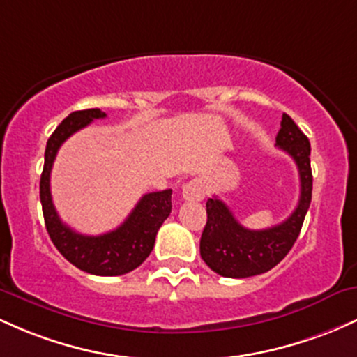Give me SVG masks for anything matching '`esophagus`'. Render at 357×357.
Segmentation results:
<instances>
[{"label": "esophagus", "mask_w": 357, "mask_h": 357, "mask_svg": "<svg viewBox=\"0 0 357 357\" xmlns=\"http://www.w3.org/2000/svg\"><path fill=\"white\" fill-rule=\"evenodd\" d=\"M182 195L185 200H202L206 195V183L202 178H192L183 185Z\"/></svg>", "instance_id": "esophagus-1"}]
</instances>
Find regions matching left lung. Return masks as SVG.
I'll list each match as a JSON object with an SVG mask.
<instances>
[{
  "mask_svg": "<svg viewBox=\"0 0 357 357\" xmlns=\"http://www.w3.org/2000/svg\"><path fill=\"white\" fill-rule=\"evenodd\" d=\"M276 146L295 160L300 175V199L287 221L268 229H248L221 199L207 200V222L200 238L206 265L226 278L261 275L278 265L297 241L312 200L310 142L290 116L283 113Z\"/></svg>",
  "mask_w": 357,
  "mask_h": 357,
  "instance_id": "8db88e82",
  "label": "left lung"
}]
</instances>
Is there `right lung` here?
<instances>
[{"mask_svg":"<svg viewBox=\"0 0 357 357\" xmlns=\"http://www.w3.org/2000/svg\"><path fill=\"white\" fill-rule=\"evenodd\" d=\"M106 118L101 109L74 111L52 133L45 148V163L40 177L45 227L60 255L79 270L99 276L125 275L138 268L155 246V238L163 221L172 212V189L145 194L114 231L101 236L79 234L60 221L50 194V172L60 145L75 131L82 130L94 119Z\"/></svg>","mask_w":357,"mask_h":357,"instance_id":"right-lung-1","label":"right lung"}]
</instances>
